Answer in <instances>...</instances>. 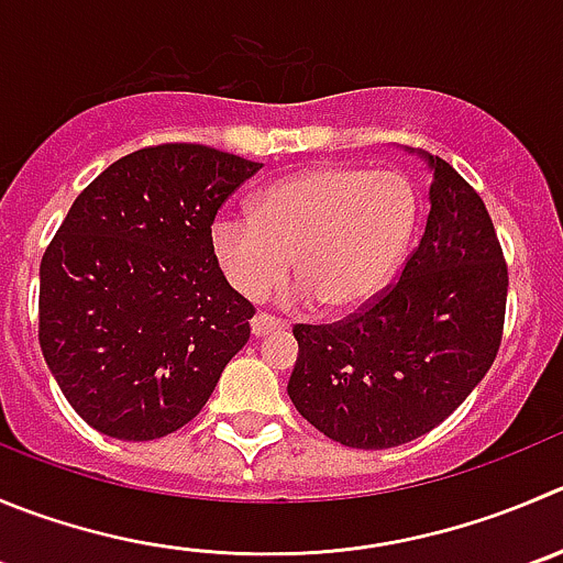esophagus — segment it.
<instances>
[{
	"label": "esophagus",
	"instance_id": "obj_1",
	"mask_svg": "<svg viewBox=\"0 0 563 563\" xmlns=\"http://www.w3.org/2000/svg\"><path fill=\"white\" fill-rule=\"evenodd\" d=\"M282 320L278 318H271V314H256L254 320H251V334L254 336H265V334H273V331L282 329Z\"/></svg>",
	"mask_w": 563,
	"mask_h": 563
}]
</instances>
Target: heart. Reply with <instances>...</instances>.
<instances>
[{
	"label": "heart",
	"instance_id": "1",
	"mask_svg": "<svg viewBox=\"0 0 563 563\" xmlns=\"http://www.w3.org/2000/svg\"><path fill=\"white\" fill-rule=\"evenodd\" d=\"M415 218V190L395 170L325 165L273 181L251 216L218 218L210 251L243 298H265L296 262L301 278L287 287V301L318 298L329 312H347L387 285Z\"/></svg>",
	"mask_w": 563,
	"mask_h": 563
}]
</instances>
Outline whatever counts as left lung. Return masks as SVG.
Returning a JSON list of instances; mask_svg holds the SVG:
<instances>
[{
  "instance_id": "obj_1",
  "label": "left lung",
  "mask_w": 563,
  "mask_h": 563,
  "mask_svg": "<svg viewBox=\"0 0 563 563\" xmlns=\"http://www.w3.org/2000/svg\"><path fill=\"white\" fill-rule=\"evenodd\" d=\"M417 154L433 174L431 212L398 285L340 323L292 329V406L358 451L406 445L451 417L503 336L508 271L489 212L453 165Z\"/></svg>"
}]
</instances>
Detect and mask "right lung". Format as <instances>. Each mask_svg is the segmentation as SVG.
Wrapping results in <instances>:
<instances>
[{
    "label": "right lung",
    "instance_id": "obj_1",
    "mask_svg": "<svg viewBox=\"0 0 563 563\" xmlns=\"http://www.w3.org/2000/svg\"><path fill=\"white\" fill-rule=\"evenodd\" d=\"M262 163L198 143L141 148L77 196L41 260L37 340L99 433L148 442L205 409L254 307L210 251L221 205Z\"/></svg>",
    "mask_w": 563,
    "mask_h": 563
}]
</instances>
